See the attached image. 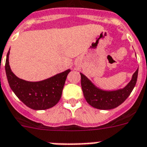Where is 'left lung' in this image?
Instances as JSON below:
<instances>
[{
    "mask_svg": "<svg viewBox=\"0 0 147 147\" xmlns=\"http://www.w3.org/2000/svg\"><path fill=\"white\" fill-rule=\"evenodd\" d=\"M80 75L81 85L86 101L97 109L110 110L118 107L132 92L137 83L138 69L133 75L132 79L125 88L113 92L98 89L83 74L80 73Z\"/></svg>",
    "mask_w": 147,
    "mask_h": 147,
    "instance_id": "left-lung-1",
    "label": "left lung"
}]
</instances>
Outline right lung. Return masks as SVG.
<instances>
[{"mask_svg":"<svg viewBox=\"0 0 147 147\" xmlns=\"http://www.w3.org/2000/svg\"><path fill=\"white\" fill-rule=\"evenodd\" d=\"M7 54L5 70L8 83L14 94L27 107L33 110H46L55 106L62 96L65 79L70 70L55 75L46 80L31 82L17 78L13 73Z\"/></svg>","mask_w":147,"mask_h":147,"instance_id":"obj_1","label":"right lung"}]
</instances>
